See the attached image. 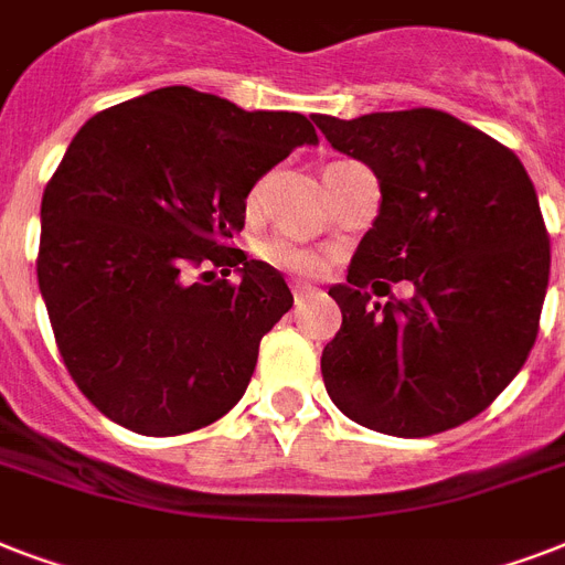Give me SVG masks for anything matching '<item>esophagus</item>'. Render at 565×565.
Returning <instances> with one entry per match:
<instances>
[{
	"label": "esophagus",
	"instance_id": "34e87169",
	"mask_svg": "<svg viewBox=\"0 0 565 565\" xmlns=\"http://www.w3.org/2000/svg\"><path fill=\"white\" fill-rule=\"evenodd\" d=\"M292 296H296V305H301V301H308L317 296V287L308 281H292Z\"/></svg>",
	"mask_w": 565,
	"mask_h": 565
}]
</instances>
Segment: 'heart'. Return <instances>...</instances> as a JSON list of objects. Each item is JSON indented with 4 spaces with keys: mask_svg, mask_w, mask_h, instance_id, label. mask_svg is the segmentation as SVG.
<instances>
[{
    "mask_svg": "<svg viewBox=\"0 0 565 565\" xmlns=\"http://www.w3.org/2000/svg\"><path fill=\"white\" fill-rule=\"evenodd\" d=\"M264 257L269 264L281 266V269H290V273H319V269H322V257H317L313 252L292 248L290 243H284V239L266 243Z\"/></svg>",
    "mask_w": 565,
    "mask_h": 565,
    "instance_id": "1",
    "label": "heart"
}]
</instances>
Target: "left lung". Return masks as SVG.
<instances>
[{"mask_svg": "<svg viewBox=\"0 0 565 565\" xmlns=\"http://www.w3.org/2000/svg\"><path fill=\"white\" fill-rule=\"evenodd\" d=\"M313 119L381 188L349 278L328 290L343 310L322 352L328 395L393 437L457 428L534 349L552 269L534 184L508 146L443 110ZM390 280H411L412 299L391 297Z\"/></svg>", "mask_w": 565, "mask_h": 565, "instance_id": "obj_1", "label": "left lung"}]
</instances>
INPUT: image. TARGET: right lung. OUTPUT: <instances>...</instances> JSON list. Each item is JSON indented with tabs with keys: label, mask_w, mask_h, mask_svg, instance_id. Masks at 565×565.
Instances as JSON below:
<instances>
[{
	"label": "right lung",
	"mask_w": 565,
	"mask_h": 565,
	"mask_svg": "<svg viewBox=\"0 0 565 565\" xmlns=\"http://www.w3.org/2000/svg\"><path fill=\"white\" fill-rule=\"evenodd\" d=\"M317 143L305 114L243 110L190 87L78 128L40 204L38 281L66 370L108 419L175 437L243 398L292 292L228 243L257 181ZM199 265H222L223 278L193 282Z\"/></svg>",
	"instance_id": "obj_1"
}]
</instances>
